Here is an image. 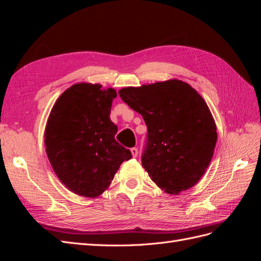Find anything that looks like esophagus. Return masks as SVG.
Masks as SVG:
<instances>
[{
    "label": "esophagus",
    "instance_id": "esophagus-1",
    "mask_svg": "<svg viewBox=\"0 0 261 261\" xmlns=\"http://www.w3.org/2000/svg\"><path fill=\"white\" fill-rule=\"evenodd\" d=\"M130 152H132V154H133L134 158H136V156L138 155V149H137V148H132V149H130Z\"/></svg>",
    "mask_w": 261,
    "mask_h": 261
}]
</instances>
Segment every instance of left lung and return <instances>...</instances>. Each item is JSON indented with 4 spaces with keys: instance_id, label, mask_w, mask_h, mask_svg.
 I'll list each match as a JSON object with an SVG mask.
<instances>
[{
    "instance_id": "left-lung-1",
    "label": "left lung",
    "mask_w": 261,
    "mask_h": 261,
    "mask_svg": "<svg viewBox=\"0 0 261 261\" xmlns=\"http://www.w3.org/2000/svg\"><path fill=\"white\" fill-rule=\"evenodd\" d=\"M118 94L144 117L148 146L141 163L156 186L178 195L198 183L218 138L216 122L200 94L178 80L125 87Z\"/></svg>"
}]
</instances>
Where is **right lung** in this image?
Instances as JSON below:
<instances>
[{
	"label": "right lung",
	"instance_id": "1",
	"mask_svg": "<svg viewBox=\"0 0 261 261\" xmlns=\"http://www.w3.org/2000/svg\"><path fill=\"white\" fill-rule=\"evenodd\" d=\"M113 88L99 84L70 86L55 102L44 130V145L55 174L76 195L96 198L109 188L132 152L115 140L110 120Z\"/></svg>",
	"mask_w": 261,
	"mask_h": 261
}]
</instances>
